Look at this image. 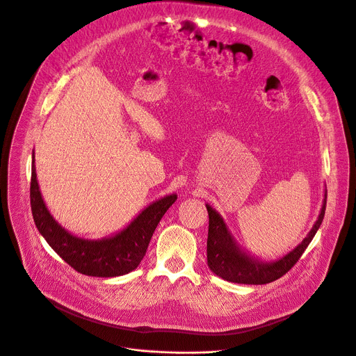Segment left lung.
<instances>
[{"instance_id":"8db88e82","label":"left lung","mask_w":356,"mask_h":356,"mask_svg":"<svg viewBox=\"0 0 356 356\" xmlns=\"http://www.w3.org/2000/svg\"><path fill=\"white\" fill-rule=\"evenodd\" d=\"M206 209L209 213L207 265L210 270L229 282L245 283V285H265V283H270L286 275L296 265L307 245L312 242L325 216L326 192L321 215L309 234L295 250L273 264L257 262V260L242 253L239 248L234 245L223 219L209 204H206Z\"/></svg>"}]
</instances>
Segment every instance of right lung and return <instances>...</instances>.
I'll return each mask as SVG.
<instances>
[{"label":"right lung","instance_id":"right-lung-1","mask_svg":"<svg viewBox=\"0 0 356 356\" xmlns=\"http://www.w3.org/2000/svg\"><path fill=\"white\" fill-rule=\"evenodd\" d=\"M177 196L154 202L140 213L127 229L103 241H86L64 230L47 210L37 183L33 157L30 200L37 229L57 254L79 273L97 277L122 276L134 270L145 257L152 236Z\"/></svg>","mask_w":356,"mask_h":356}]
</instances>
